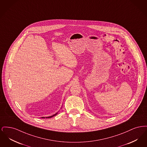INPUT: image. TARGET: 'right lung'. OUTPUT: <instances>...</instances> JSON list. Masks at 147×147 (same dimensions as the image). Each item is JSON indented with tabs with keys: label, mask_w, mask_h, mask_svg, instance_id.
Returning <instances> with one entry per match:
<instances>
[{
	"label": "right lung",
	"mask_w": 147,
	"mask_h": 147,
	"mask_svg": "<svg viewBox=\"0 0 147 147\" xmlns=\"http://www.w3.org/2000/svg\"><path fill=\"white\" fill-rule=\"evenodd\" d=\"M57 113H56V114H55V115H53V116H49V117H46V118H51V117H53V116H55V115H57ZM42 119H43V118H45V117H42Z\"/></svg>",
	"instance_id": "add662e5"
}]
</instances>
